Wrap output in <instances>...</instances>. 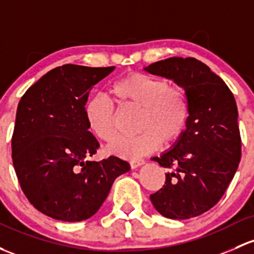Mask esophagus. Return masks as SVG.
<instances>
[{
	"mask_svg": "<svg viewBox=\"0 0 254 254\" xmlns=\"http://www.w3.org/2000/svg\"><path fill=\"white\" fill-rule=\"evenodd\" d=\"M145 164V161L143 159H134V161L130 162V167H131V169H136V168L141 167V165Z\"/></svg>",
	"mask_w": 254,
	"mask_h": 254,
	"instance_id": "34e87169",
	"label": "esophagus"
}]
</instances>
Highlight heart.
I'll return each mask as SVG.
<instances>
[{"mask_svg": "<svg viewBox=\"0 0 254 254\" xmlns=\"http://www.w3.org/2000/svg\"><path fill=\"white\" fill-rule=\"evenodd\" d=\"M111 92L120 105L140 109L137 129L142 132L119 138L109 146V153L138 158L158 148L162 140L170 142L178 138L185 129L189 116L185 95L179 87L168 86L164 80L132 71L117 80ZM85 118L96 137L107 142L116 138V113L108 101L90 98L85 105Z\"/></svg>", "mask_w": 254, "mask_h": 254, "instance_id": "obj_1", "label": "heart"}]
</instances>
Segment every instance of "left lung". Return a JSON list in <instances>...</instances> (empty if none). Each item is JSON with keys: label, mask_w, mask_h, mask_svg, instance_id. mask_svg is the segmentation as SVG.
<instances>
[{"label": "left lung", "mask_w": 254, "mask_h": 254, "mask_svg": "<svg viewBox=\"0 0 254 254\" xmlns=\"http://www.w3.org/2000/svg\"><path fill=\"white\" fill-rule=\"evenodd\" d=\"M185 91L189 117L178 140L152 161L169 168L165 185L151 194L163 217L190 219L218 203L241 159V137L233 92L196 58L172 57L145 66Z\"/></svg>", "instance_id": "1"}]
</instances>
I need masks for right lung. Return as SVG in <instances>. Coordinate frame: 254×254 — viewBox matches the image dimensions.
<instances>
[{
	"mask_svg": "<svg viewBox=\"0 0 254 254\" xmlns=\"http://www.w3.org/2000/svg\"><path fill=\"white\" fill-rule=\"evenodd\" d=\"M114 69L64 64L37 80L19 101L13 165L26 198L47 217L91 218L114 180L130 170L116 156L90 159L100 145L89 131L85 105L92 87Z\"/></svg>",
	"mask_w": 254,
	"mask_h": 254,
	"instance_id": "right-lung-1",
	"label": "right lung"
}]
</instances>
